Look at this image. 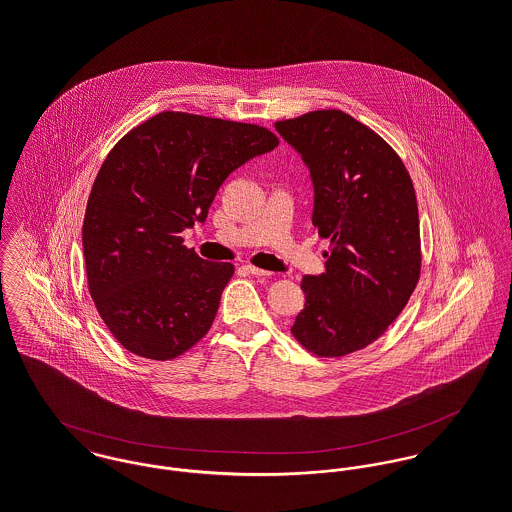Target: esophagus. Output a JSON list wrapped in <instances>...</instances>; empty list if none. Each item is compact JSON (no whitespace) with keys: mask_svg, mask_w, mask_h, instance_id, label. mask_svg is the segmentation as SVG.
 I'll return each instance as SVG.
<instances>
[{"mask_svg":"<svg viewBox=\"0 0 512 512\" xmlns=\"http://www.w3.org/2000/svg\"><path fill=\"white\" fill-rule=\"evenodd\" d=\"M246 268V272L248 274H252V276H270V272L268 270H262V268H256V266H244Z\"/></svg>","mask_w":512,"mask_h":512,"instance_id":"34e87169","label":"esophagus"}]
</instances>
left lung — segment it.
<instances>
[{
  "label": "left lung",
  "instance_id": "obj_1",
  "mask_svg": "<svg viewBox=\"0 0 512 512\" xmlns=\"http://www.w3.org/2000/svg\"><path fill=\"white\" fill-rule=\"evenodd\" d=\"M313 183V226L329 240L325 272L303 276L293 337L319 357L365 349L406 307L420 278L412 179L378 134L341 110L276 122Z\"/></svg>",
  "mask_w": 512,
  "mask_h": 512
}]
</instances>
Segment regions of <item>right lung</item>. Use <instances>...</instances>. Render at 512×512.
<instances>
[{"label":"right lung","mask_w":512,"mask_h":512,"mask_svg":"<svg viewBox=\"0 0 512 512\" xmlns=\"http://www.w3.org/2000/svg\"><path fill=\"white\" fill-rule=\"evenodd\" d=\"M276 146L262 126L161 112L108 153L82 250L94 305L124 349L167 361L207 335L234 266L203 260L181 232L207 220L234 169Z\"/></svg>","instance_id":"add662e5"}]
</instances>
